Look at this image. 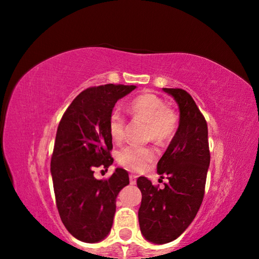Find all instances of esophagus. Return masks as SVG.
Listing matches in <instances>:
<instances>
[{"label": "esophagus", "mask_w": 259, "mask_h": 259, "mask_svg": "<svg viewBox=\"0 0 259 259\" xmlns=\"http://www.w3.org/2000/svg\"><path fill=\"white\" fill-rule=\"evenodd\" d=\"M136 179H137V176H136V175H129V181H130V184L131 185H135L136 184Z\"/></svg>", "instance_id": "obj_1"}]
</instances>
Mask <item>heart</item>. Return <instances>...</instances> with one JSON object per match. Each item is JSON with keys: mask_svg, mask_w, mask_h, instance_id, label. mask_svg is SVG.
<instances>
[{"mask_svg": "<svg viewBox=\"0 0 259 259\" xmlns=\"http://www.w3.org/2000/svg\"><path fill=\"white\" fill-rule=\"evenodd\" d=\"M128 111L135 120L144 121L146 126V140L165 144L171 140L178 129V115L165 102L154 94H144L134 98ZM126 121L119 111H113L108 119V133L114 143L124 137ZM156 153L152 146H125L119 151L116 160L119 164L131 171H142L155 159Z\"/></svg>", "mask_w": 259, "mask_h": 259, "instance_id": "obj_1", "label": "heart"}]
</instances>
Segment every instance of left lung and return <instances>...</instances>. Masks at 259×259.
<instances>
[{
    "label": "left lung",
    "instance_id": "left-lung-1",
    "mask_svg": "<svg viewBox=\"0 0 259 259\" xmlns=\"http://www.w3.org/2000/svg\"><path fill=\"white\" fill-rule=\"evenodd\" d=\"M179 106V125L157 162V172L166 177L164 188L145 177L137 179L142 192L138 218L143 235L153 243L176 240L195 218L204 196L210 164L208 125L187 91L163 88Z\"/></svg>",
    "mask_w": 259,
    "mask_h": 259
}]
</instances>
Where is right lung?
<instances>
[{
  "mask_svg": "<svg viewBox=\"0 0 259 259\" xmlns=\"http://www.w3.org/2000/svg\"><path fill=\"white\" fill-rule=\"evenodd\" d=\"M136 85L104 84L77 95L57 129L51 156L56 204L63 224L74 238L98 242L113 225L116 196L129 184L128 172L116 168L98 181L95 169L113 163L108 119L115 103Z\"/></svg>",
  "mask_w": 259,
  "mask_h": 259,
  "instance_id": "1",
  "label": "right lung"
}]
</instances>
